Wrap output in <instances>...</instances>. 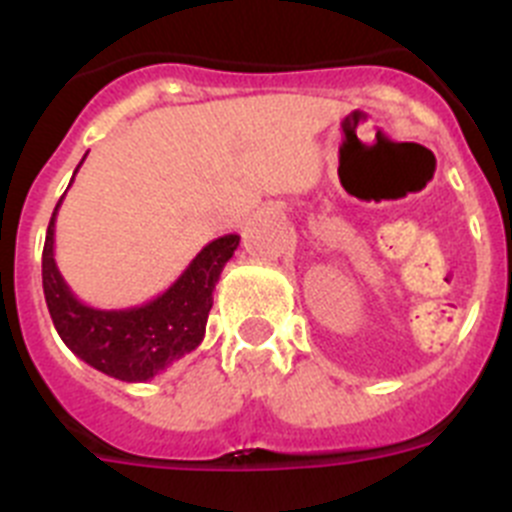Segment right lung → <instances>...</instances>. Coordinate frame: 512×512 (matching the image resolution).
<instances>
[{
    "instance_id": "obj_1",
    "label": "right lung",
    "mask_w": 512,
    "mask_h": 512,
    "mask_svg": "<svg viewBox=\"0 0 512 512\" xmlns=\"http://www.w3.org/2000/svg\"><path fill=\"white\" fill-rule=\"evenodd\" d=\"M61 202L63 197L53 210L43 246V292L61 341L81 361L120 382H148L200 346L212 307V292L225 264L233 259L241 235L228 233L207 243L179 279L146 305L97 310L84 305L71 292L56 266L53 243Z\"/></svg>"
}]
</instances>
